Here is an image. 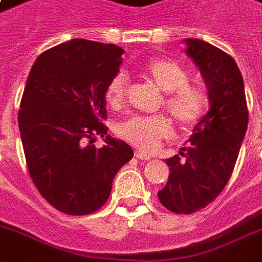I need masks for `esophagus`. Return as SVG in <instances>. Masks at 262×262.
<instances>
[{"label": "esophagus", "instance_id": "obj_1", "mask_svg": "<svg viewBox=\"0 0 262 262\" xmlns=\"http://www.w3.org/2000/svg\"><path fill=\"white\" fill-rule=\"evenodd\" d=\"M135 157L139 160H150L151 159L150 156H147L146 153H143V151H140V150H135Z\"/></svg>", "mask_w": 262, "mask_h": 262}]
</instances>
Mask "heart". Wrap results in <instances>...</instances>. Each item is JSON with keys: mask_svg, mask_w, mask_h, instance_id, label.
<instances>
[{"mask_svg": "<svg viewBox=\"0 0 262 262\" xmlns=\"http://www.w3.org/2000/svg\"><path fill=\"white\" fill-rule=\"evenodd\" d=\"M143 73L160 91L164 92L163 106L182 126L193 127L208 111V97L199 86L189 84V73L180 63L170 59L153 60L143 67ZM129 88L127 75L120 71L106 86V101L114 109L120 108ZM116 135L142 151L151 153L163 140L170 139L174 127L163 115L130 116L116 125Z\"/></svg>", "mask_w": 262, "mask_h": 262, "instance_id": "b5f03b06", "label": "heart"}]
</instances>
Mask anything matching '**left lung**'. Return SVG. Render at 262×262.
Returning a JSON list of instances; mask_svg holds the SVG:
<instances>
[{"label": "left lung", "instance_id": "8db88e82", "mask_svg": "<svg viewBox=\"0 0 262 262\" xmlns=\"http://www.w3.org/2000/svg\"><path fill=\"white\" fill-rule=\"evenodd\" d=\"M185 42L208 86L210 109L195 126L187 147L165 161L170 177L159 199L178 214L206 208L225 189L248 125L244 82L233 57L199 39Z\"/></svg>", "mask_w": 262, "mask_h": 262}]
</instances>
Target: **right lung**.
<instances>
[{
    "label": "right lung",
    "mask_w": 262,
    "mask_h": 262,
    "mask_svg": "<svg viewBox=\"0 0 262 262\" xmlns=\"http://www.w3.org/2000/svg\"><path fill=\"white\" fill-rule=\"evenodd\" d=\"M123 49L74 39L43 52L32 66L18 112L32 181L60 212L82 216L108 201L116 172L133 150L106 136V86ZM97 136L107 144L97 149Z\"/></svg>",
    "instance_id": "right-lung-1"
}]
</instances>
